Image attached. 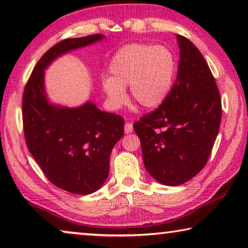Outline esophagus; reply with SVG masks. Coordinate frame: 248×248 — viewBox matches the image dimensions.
I'll return each mask as SVG.
<instances>
[{
    "instance_id": "obj_1",
    "label": "esophagus",
    "mask_w": 248,
    "mask_h": 248,
    "mask_svg": "<svg viewBox=\"0 0 248 248\" xmlns=\"http://www.w3.org/2000/svg\"><path fill=\"white\" fill-rule=\"evenodd\" d=\"M124 131H125V133H126V134H128V133H132L133 132V124L130 123V122L125 123Z\"/></svg>"
}]
</instances>
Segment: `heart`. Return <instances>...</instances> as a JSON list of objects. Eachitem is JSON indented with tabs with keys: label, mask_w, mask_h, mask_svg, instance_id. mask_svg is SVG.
I'll return each mask as SVG.
<instances>
[{
	"label": "heart",
	"mask_w": 248,
	"mask_h": 248,
	"mask_svg": "<svg viewBox=\"0 0 248 248\" xmlns=\"http://www.w3.org/2000/svg\"><path fill=\"white\" fill-rule=\"evenodd\" d=\"M174 71V56L167 46L131 44L114 55L109 62L112 76L104 77L102 85L115 108L124 104V88L128 86L134 102L145 108H155L167 98Z\"/></svg>",
	"instance_id": "heart-1"
}]
</instances>
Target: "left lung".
<instances>
[{
    "label": "left lung",
    "mask_w": 248,
    "mask_h": 248,
    "mask_svg": "<svg viewBox=\"0 0 248 248\" xmlns=\"http://www.w3.org/2000/svg\"><path fill=\"white\" fill-rule=\"evenodd\" d=\"M178 75L171 92L133 127L141 141L146 171L166 186L185 184L206 166L221 120V100L202 52L177 35Z\"/></svg>",
    "instance_id": "left-lung-1"
}]
</instances>
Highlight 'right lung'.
Here are the masks:
<instances>
[{
    "label": "right lung",
    "mask_w": 248,
    "mask_h": 248,
    "mask_svg": "<svg viewBox=\"0 0 248 248\" xmlns=\"http://www.w3.org/2000/svg\"><path fill=\"white\" fill-rule=\"evenodd\" d=\"M103 39L92 34L56 44L35 64L23 92L29 151L51 184L76 195L97 191L105 182L110 152L124 134V118L102 112L92 102L74 108L53 105L45 91V69L63 53Z\"/></svg>",
    "instance_id": "1"
}]
</instances>
